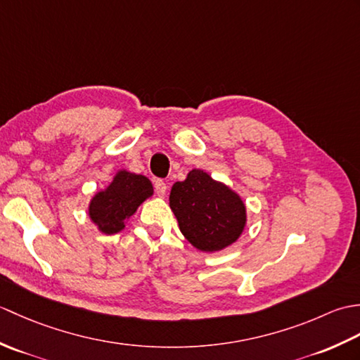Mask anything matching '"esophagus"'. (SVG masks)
I'll return each mask as SVG.
<instances>
[{
  "instance_id": "1",
  "label": "esophagus",
  "mask_w": 360,
  "mask_h": 360,
  "mask_svg": "<svg viewBox=\"0 0 360 360\" xmlns=\"http://www.w3.org/2000/svg\"><path fill=\"white\" fill-rule=\"evenodd\" d=\"M155 192L159 198H164L165 196V192H167V184L162 181V179H158L155 181Z\"/></svg>"
}]
</instances>
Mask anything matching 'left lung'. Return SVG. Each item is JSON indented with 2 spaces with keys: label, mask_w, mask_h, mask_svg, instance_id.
Masks as SVG:
<instances>
[{
  "label": "left lung",
  "mask_w": 360,
  "mask_h": 360,
  "mask_svg": "<svg viewBox=\"0 0 360 360\" xmlns=\"http://www.w3.org/2000/svg\"><path fill=\"white\" fill-rule=\"evenodd\" d=\"M170 209L179 231L201 252H219L240 238L248 223L246 204L233 188L193 168L184 181L174 182Z\"/></svg>",
  "instance_id": "8db88e82"
}]
</instances>
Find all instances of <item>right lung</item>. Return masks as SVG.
<instances>
[{
  "label": "right lung",
  "instance_id": "1",
  "mask_svg": "<svg viewBox=\"0 0 360 360\" xmlns=\"http://www.w3.org/2000/svg\"><path fill=\"white\" fill-rule=\"evenodd\" d=\"M153 193L155 190L147 176L120 168L110 184L91 198L88 217L102 233L114 235L124 231L129 218Z\"/></svg>",
  "mask_w": 360,
  "mask_h": 360
}]
</instances>
